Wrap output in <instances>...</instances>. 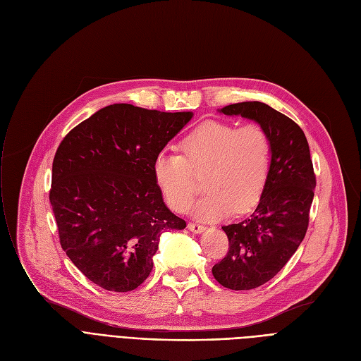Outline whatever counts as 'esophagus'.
I'll list each match as a JSON object with an SVG mask.
<instances>
[{
    "label": "esophagus",
    "instance_id": "34e87169",
    "mask_svg": "<svg viewBox=\"0 0 361 361\" xmlns=\"http://www.w3.org/2000/svg\"><path fill=\"white\" fill-rule=\"evenodd\" d=\"M187 228L190 230V231H193V233H196V234H199V233H203V231H204V226H203V225H200V224H196V222H188Z\"/></svg>",
    "mask_w": 361,
    "mask_h": 361
}]
</instances>
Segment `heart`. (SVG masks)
Here are the masks:
<instances>
[{"label":"heart","mask_w":361,"mask_h":361,"mask_svg":"<svg viewBox=\"0 0 361 361\" xmlns=\"http://www.w3.org/2000/svg\"><path fill=\"white\" fill-rule=\"evenodd\" d=\"M180 147L183 155L161 152L154 162L155 183L171 209H188L196 195V176L204 174L206 193L192 207L199 219L216 221L233 209L240 214L259 200L272 164L271 137L260 124L204 121Z\"/></svg>","instance_id":"obj_1"}]
</instances>
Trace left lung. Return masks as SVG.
Here are the masks:
<instances>
[{
    "label": "left lung",
    "mask_w": 361,
    "mask_h": 361,
    "mask_svg": "<svg viewBox=\"0 0 361 361\" xmlns=\"http://www.w3.org/2000/svg\"><path fill=\"white\" fill-rule=\"evenodd\" d=\"M221 112L256 121L272 143L271 173L256 209L222 226L230 249L212 268L222 287L253 290L286 267L305 238L316 176L307 139L291 118L257 101L233 104Z\"/></svg>",
    "instance_id": "8db88e82"
}]
</instances>
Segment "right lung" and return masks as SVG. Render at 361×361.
<instances>
[{"instance_id": "obj_1", "label": "right lung", "mask_w": 361, "mask_h": 361, "mask_svg": "<svg viewBox=\"0 0 361 361\" xmlns=\"http://www.w3.org/2000/svg\"><path fill=\"white\" fill-rule=\"evenodd\" d=\"M192 117L114 104L75 126L56 149L49 202L60 244L101 288H137L154 268L161 234L185 228L164 203L154 162Z\"/></svg>"}]
</instances>
